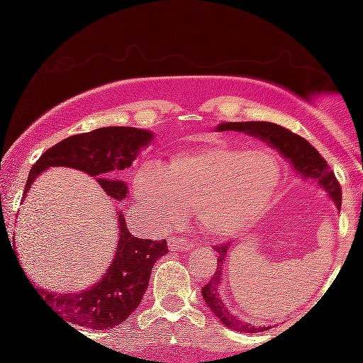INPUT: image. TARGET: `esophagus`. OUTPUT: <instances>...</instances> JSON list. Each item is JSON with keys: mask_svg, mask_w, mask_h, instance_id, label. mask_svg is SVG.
<instances>
[{"mask_svg": "<svg viewBox=\"0 0 363 363\" xmlns=\"http://www.w3.org/2000/svg\"><path fill=\"white\" fill-rule=\"evenodd\" d=\"M194 242L186 239H169V247L170 251H186V249H193Z\"/></svg>", "mask_w": 363, "mask_h": 363, "instance_id": "esophagus-1", "label": "esophagus"}]
</instances>
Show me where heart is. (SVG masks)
Wrapping results in <instances>:
<instances>
[{"instance_id":"b5f03b06","label":"heart","mask_w":363,"mask_h":363,"mask_svg":"<svg viewBox=\"0 0 363 363\" xmlns=\"http://www.w3.org/2000/svg\"><path fill=\"white\" fill-rule=\"evenodd\" d=\"M280 179L281 165L269 150L211 141L174 155L167 170L155 162L145 164L135 194L157 222L177 225L193 210L208 235L228 239L259 218Z\"/></svg>"}]
</instances>
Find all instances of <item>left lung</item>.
<instances>
[{"label": "left lung", "instance_id": "left-lung-1", "mask_svg": "<svg viewBox=\"0 0 363 363\" xmlns=\"http://www.w3.org/2000/svg\"><path fill=\"white\" fill-rule=\"evenodd\" d=\"M216 131L245 133V135L256 136V138L262 140L272 148H277V152L289 162L295 172H298V176L315 179L318 184L326 191L329 198L335 201L336 208L341 210V187L338 184V181H336L335 174L329 170L328 162L319 155L318 150L312 147L309 141L303 140L302 136L295 135V133L289 131V129L283 126H278V124L274 123H266V121L222 123L216 126ZM213 249L218 252L216 269L213 277H211V280L201 289L203 298H205L206 306L210 307V311L220 319V323L225 324L228 329H234V331L257 333L269 329V326L256 328L252 326V324L244 323V320H240L237 315H234L227 309V306H225V302L222 301V295H220V285H222V269L225 266V257H227L228 252V244H220Z\"/></svg>", "mask_w": 363, "mask_h": 363}]
</instances>
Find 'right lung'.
Returning a JSON list of instances; mask_svg holds the SVG:
<instances>
[{"instance_id": "right-lung-1", "label": "right lung", "mask_w": 363, "mask_h": 363, "mask_svg": "<svg viewBox=\"0 0 363 363\" xmlns=\"http://www.w3.org/2000/svg\"><path fill=\"white\" fill-rule=\"evenodd\" d=\"M152 138L153 133L147 129L129 126L99 128L69 136L45 150L35 162L28 174L23 196L45 169L73 167L97 177L99 184L111 198L123 201L128 196L126 182L107 179V174L131 167L133 160L140 155V150L150 145ZM118 223L119 240L116 256L94 286L77 294H54L34 289L39 291L45 306L51 307L61 319L72 323V328L74 325L102 331L126 320L143 298L153 264L169 252L165 239L155 242L131 235L123 213H119Z\"/></svg>"}]
</instances>
